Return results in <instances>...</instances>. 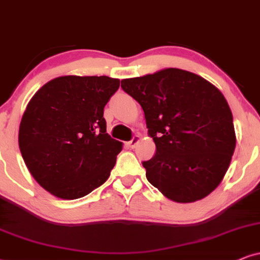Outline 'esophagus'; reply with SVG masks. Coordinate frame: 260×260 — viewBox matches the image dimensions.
Returning a JSON list of instances; mask_svg holds the SVG:
<instances>
[{"mask_svg": "<svg viewBox=\"0 0 260 260\" xmlns=\"http://www.w3.org/2000/svg\"><path fill=\"white\" fill-rule=\"evenodd\" d=\"M140 139H141L140 136H136V137L133 138L132 140H131V141H128V143H127L128 147H129V149H134V147L137 146V144L139 143V141H140Z\"/></svg>", "mask_w": 260, "mask_h": 260, "instance_id": "1", "label": "esophagus"}]
</instances>
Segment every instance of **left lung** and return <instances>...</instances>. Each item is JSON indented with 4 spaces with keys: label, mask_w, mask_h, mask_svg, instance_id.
Masks as SVG:
<instances>
[{
    "label": "left lung",
    "mask_w": 260,
    "mask_h": 260,
    "mask_svg": "<svg viewBox=\"0 0 260 260\" xmlns=\"http://www.w3.org/2000/svg\"><path fill=\"white\" fill-rule=\"evenodd\" d=\"M121 87L145 114L156 153L146 179L167 198L193 203L217 188L236 145L232 110L208 80L179 68L123 79Z\"/></svg>",
    "instance_id": "obj_1"
}]
</instances>
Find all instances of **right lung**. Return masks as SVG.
Listing matches in <instances>:
<instances>
[{"label": "right lung", "mask_w": 260, "mask_h": 260, "mask_svg": "<svg viewBox=\"0 0 260 260\" xmlns=\"http://www.w3.org/2000/svg\"><path fill=\"white\" fill-rule=\"evenodd\" d=\"M119 86V79L106 75H64L28 102L19 147L31 175L52 196L81 198L110 176L122 143L107 133L103 111Z\"/></svg>", "instance_id": "1"}]
</instances>
